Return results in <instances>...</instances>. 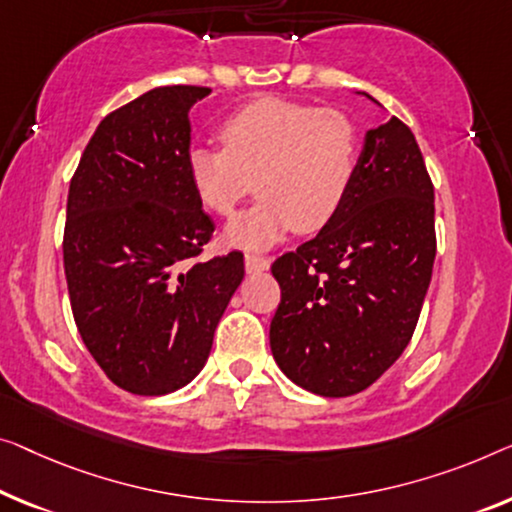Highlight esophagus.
<instances>
[{
	"label": "esophagus",
	"mask_w": 512,
	"mask_h": 512,
	"mask_svg": "<svg viewBox=\"0 0 512 512\" xmlns=\"http://www.w3.org/2000/svg\"><path fill=\"white\" fill-rule=\"evenodd\" d=\"M271 266V259L269 257H262V255H255V253H246V271L255 273V271H266Z\"/></svg>",
	"instance_id": "obj_1"
}]
</instances>
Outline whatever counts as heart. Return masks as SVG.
Wrapping results in <instances>:
<instances>
[{"label":"heart","instance_id":"obj_1","mask_svg":"<svg viewBox=\"0 0 512 512\" xmlns=\"http://www.w3.org/2000/svg\"><path fill=\"white\" fill-rule=\"evenodd\" d=\"M220 140L223 149L190 147L186 167L195 195L216 216H232L253 188L262 195L227 230L236 246L266 248L292 227L319 230L352 186L358 133L340 110L257 98L220 124Z\"/></svg>","mask_w":512,"mask_h":512}]
</instances>
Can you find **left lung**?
Instances as JSON below:
<instances>
[{
	"instance_id": "8db88e82",
	"label": "left lung",
	"mask_w": 512,
	"mask_h": 512,
	"mask_svg": "<svg viewBox=\"0 0 512 512\" xmlns=\"http://www.w3.org/2000/svg\"><path fill=\"white\" fill-rule=\"evenodd\" d=\"M437 255L434 186L398 117L368 131L340 209L271 264L280 303L271 352L310 393H361L398 361L421 317Z\"/></svg>"
}]
</instances>
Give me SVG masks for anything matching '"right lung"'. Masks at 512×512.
Returning <instances> with one entry per match:
<instances>
[{"instance_id":"1","label":"right lung","mask_w":512,"mask_h":512,"mask_svg":"<svg viewBox=\"0 0 512 512\" xmlns=\"http://www.w3.org/2000/svg\"><path fill=\"white\" fill-rule=\"evenodd\" d=\"M209 87H158L110 112L71 179L64 271L75 326L112 384L186 386L243 280V253L197 259L213 220L188 179L190 108Z\"/></svg>"}]
</instances>
